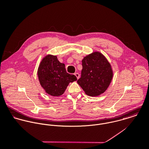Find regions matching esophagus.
<instances>
[{"instance_id":"obj_1","label":"esophagus","mask_w":149,"mask_h":149,"mask_svg":"<svg viewBox=\"0 0 149 149\" xmlns=\"http://www.w3.org/2000/svg\"><path fill=\"white\" fill-rule=\"evenodd\" d=\"M74 74H75V75L77 77V79H79V74L78 72H76V73H75Z\"/></svg>"}]
</instances>
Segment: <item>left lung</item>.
Wrapping results in <instances>:
<instances>
[{
  "instance_id": "obj_1",
  "label": "left lung",
  "mask_w": 149,
  "mask_h": 149,
  "mask_svg": "<svg viewBox=\"0 0 149 149\" xmlns=\"http://www.w3.org/2000/svg\"><path fill=\"white\" fill-rule=\"evenodd\" d=\"M81 77L78 84L89 96H96L104 93L113 78V74L106 57L99 52H94L82 61Z\"/></svg>"
}]
</instances>
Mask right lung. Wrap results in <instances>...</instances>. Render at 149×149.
Returning <instances> with one entry per match:
<instances>
[{"label": "right lung", "mask_w": 149, "mask_h": 149, "mask_svg": "<svg viewBox=\"0 0 149 149\" xmlns=\"http://www.w3.org/2000/svg\"><path fill=\"white\" fill-rule=\"evenodd\" d=\"M39 82L46 92L53 96H61L70 82L77 80L75 75L67 72L65 65L56 56L47 55L42 60L38 71Z\"/></svg>", "instance_id": "1"}]
</instances>
